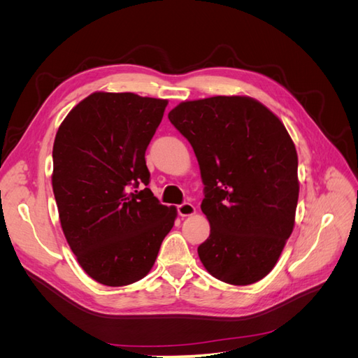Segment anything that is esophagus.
I'll use <instances>...</instances> for the list:
<instances>
[{
    "label": "esophagus",
    "instance_id": "34e87169",
    "mask_svg": "<svg viewBox=\"0 0 358 358\" xmlns=\"http://www.w3.org/2000/svg\"><path fill=\"white\" fill-rule=\"evenodd\" d=\"M178 212L180 216L185 218V216H191L196 213V208H194V204H191V203H182L178 206Z\"/></svg>",
    "mask_w": 358,
    "mask_h": 358
}]
</instances>
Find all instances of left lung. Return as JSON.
<instances>
[{
	"label": "left lung",
	"mask_w": 358,
	"mask_h": 358,
	"mask_svg": "<svg viewBox=\"0 0 358 358\" xmlns=\"http://www.w3.org/2000/svg\"><path fill=\"white\" fill-rule=\"evenodd\" d=\"M169 119L191 143L204 183L210 234L197 249L204 268L225 284L258 282L296 221L299 161L285 125L245 95L182 101Z\"/></svg>",
	"instance_id": "1"
}]
</instances>
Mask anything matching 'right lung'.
Wrapping results in <instances>:
<instances>
[{"mask_svg": "<svg viewBox=\"0 0 358 358\" xmlns=\"http://www.w3.org/2000/svg\"><path fill=\"white\" fill-rule=\"evenodd\" d=\"M167 104L133 92H94L55 136L52 188L62 231L85 273L103 285L145 278L175 225V206L159 204L149 188L136 189L149 183L145 152Z\"/></svg>", "mask_w": 358, "mask_h": 358, "instance_id": "1", "label": "right lung"}]
</instances>
